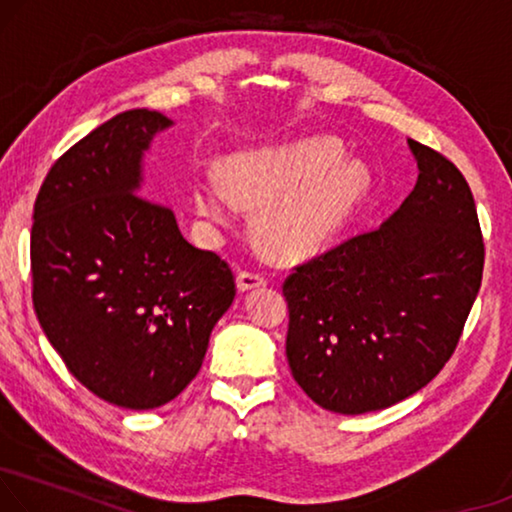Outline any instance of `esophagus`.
Returning a JSON list of instances; mask_svg holds the SVG:
<instances>
[{
    "mask_svg": "<svg viewBox=\"0 0 512 512\" xmlns=\"http://www.w3.org/2000/svg\"><path fill=\"white\" fill-rule=\"evenodd\" d=\"M235 281H238L240 293H247V290L265 286V277H263V274H258V272H240L238 279H235Z\"/></svg>",
    "mask_w": 512,
    "mask_h": 512,
    "instance_id": "34e87169",
    "label": "esophagus"
}]
</instances>
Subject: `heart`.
<instances>
[{
    "label": "heart",
    "mask_w": 512,
    "mask_h": 512,
    "mask_svg": "<svg viewBox=\"0 0 512 512\" xmlns=\"http://www.w3.org/2000/svg\"><path fill=\"white\" fill-rule=\"evenodd\" d=\"M368 190V174L343 160V146L329 137L233 153L222 178H196V210L212 224H231L238 206L256 208L254 238L267 256L300 263L327 249L345 229Z\"/></svg>",
    "instance_id": "obj_1"
}]
</instances>
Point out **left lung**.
Segmentation results:
<instances>
[{"label":"left lung","mask_w":512,"mask_h":512,"mask_svg":"<svg viewBox=\"0 0 512 512\" xmlns=\"http://www.w3.org/2000/svg\"><path fill=\"white\" fill-rule=\"evenodd\" d=\"M407 146L419 178L400 208L283 283L290 373L322 410H387L426 387L481 288L485 249L467 180L432 148Z\"/></svg>","instance_id":"left-lung-1"}]
</instances>
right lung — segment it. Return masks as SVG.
Listing matches in <instances>:
<instances>
[{
	"mask_svg": "<svg viewBox=\"0 0 512 512\" xmlns=\"http://www.w3.org/2000/svg\"><path fill=\"white\" fill-rule=\"evenodd\" d=\"M171 125L116 114L59 157L34 206L38 322L68 371L125 410L167 405L194 380L235 297L231 267L144 199L146 153Z\"/></svg>",
	"mask_w": 512,
	"mask_h": 512,
	"instance_id": "add662e5",
	"label": "right lung"
}]
</instances>
